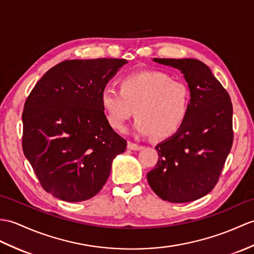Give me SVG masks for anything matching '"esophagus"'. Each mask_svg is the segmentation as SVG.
I'll return each mask as SVG.
<instances>
[{"instance_id": "34e87169", "label": "esophagus", "mask_w": 254, "mask_h": 254, "mask_svg": "<svg viewBox=\"0 0 254 254\" xmlns=\"http://www.w3.org/2000/svg\"><path fill=\"white\" fill-rule=\"evenodd\" d=\"M127 148L131 149V150H139V149L143 148V146H140V145H138L136 143H134V141L129 140L128 143H127Z\"/></svg>"}]
</instances>
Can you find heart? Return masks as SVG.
<instances>
[{"instance_id":"obj_1","label":"heart","mask_w":254,"mask_h":254,"mask_svg":"<svg viewBox=\"0 0 254 254\" xmlns=\"http://www.w3.org/2000/svg\"><path fill=\"white\" fill-rule=\"evenodd\" d=\"M100 105L109 126L123 131L136 113L135 129L140 135L169 138L184 125L190 107V90L183 81L159 71L123 76L119 90L106 87Z\"/></svg>"}]
</instances>
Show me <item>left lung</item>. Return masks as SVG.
Listing matches in <instances>:
<instances>
[{"label": "left lung", "instance_id": "left-lung-1", "mask_svg": "<svg viewBox=\"0 0 254 254\" xmlns=\"http://www.w3.org/2000/svg\"><path fill=\"white\" fill-rule=\"evenodd\" d=\"M154 61L183 72L190 90V107L180 131L156 146L159 160L147 173V181L166 201H193L215 187L232 149L231 97L202 62L192 58Z\"/></svg>", "mask_w": 254, "mask_h": 254}]
</instances>
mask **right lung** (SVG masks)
Here are the masks:
<instances>
[{"label": "right lung", "instance_id": "obj_1", "mask_svg": "<svg viewBox=\"0 0 254 254\" xmlns=\"http://www.w3.org/2000/svg\"><path fill=\"white\" fill-rule=\"evenodd\" d=\"M126 60H70L51 68L22 111V150L43 190L68 202L90 199L107 182L127 140L114 131L100 94Z\"/></svg>", "mask_w": 254, "mask_h": 254}]
</instances>
